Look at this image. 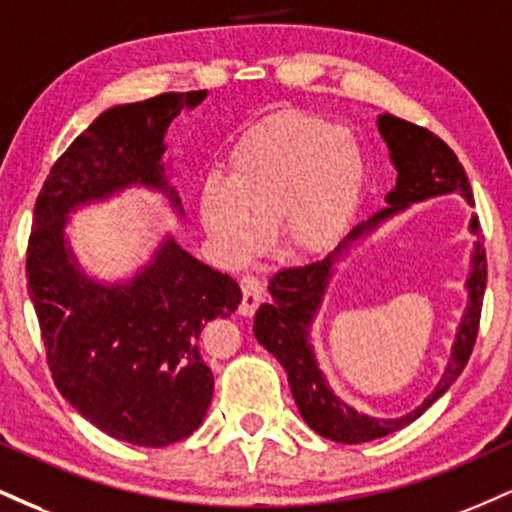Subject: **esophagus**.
Instances as JSON below:
<instances>
[{
	"mask_svg": "<svg viewBox=\"0 0 512 512\" xmlns=\"http://www.w3.org/2000/svg\"><path fill=\"white\" fill-rule=\"evenodd\" d=\"M240 293H243V298H240L238 312L243 317H248V315H252V312L257 310V307H260V303L264 300L262 281L257 279V276L245 274L243 279H240Z\"/></svg>",
	"mask_w": 512,
	"mask_h": 512,
	"instance_id": "esophagus-1",
	"label": "esophagus"
}]
</instances>
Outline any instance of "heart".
Segmentation results:
<instances>
[{
	"label": "heart",
	"instance_id": "b5f03b06",
	"mask_svg": "<svg viewBox=\"0 0 512 512\" xmlns=\"http://www.w3.org/2000/svg\"><path fill=\"white\" fill-rule=\"evenodd\" d=\"M365 186V157L341 123L281 114L252 128L229 159V183L207 181L200 219L231 262H245L279 226L291 252H315L346 231Z\"/></svg>",
	"mask_w": 512,
	"mask_h": 512
}]
</instances>
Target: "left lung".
<instances>
[{"instance_id": "left-lung-1", "label": "left lung", "mask_w": 512, "mask_h": 512, "mask_svg": "<svg viewBox=\"0 0 512 512\" xmlns=\"http://www.w3.org/2000/svg\"><path fill=\"white\" fill-rule=\"evenodd\" d=\"M377 121L379 133L384 135L386 145L391 150V162L398 171L396 188L386 195V205L389 207L381 209L369 221L355 226L348 233V238L334 252H329L324 260L305 264V267L281 269L272 279V286H269L272 303L260 305L255 315L257 341L286 369L288 384H291V393L303 420L324 439L338 443H365L398 432V429L415 422L436 398H441L443 393L451 389V384L460 377L467 360H470L474 341H477L486 288V252L477 243V248L472 252L470 279L465 283L470 303H467V312L458 326L453 357L448 362L446 372H443L439 386L420 408L398 417V420H377V417L360 415V412L348 408L326 386V379L319 372L315 353H312L310 346V324L315 319L319 303H322L331 267L343 255V250H348V245L360 238L362 233L372 231L374 226L393 217L396 212H403L412 202H422L434 195L460 193L470 205H474L472 188L463 164L458 162L455 152L443 143L439 135L417 126V123L398 119L393 114H379ZM477 226V219L472 217V233H477Z\"/></svg>"}]
</instances>
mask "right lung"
<instances>
[{"instance_id": "right-lung-1", "label": "right lung", "mask_w": 512, "mask_h": 512, "mask_svg": "<svg viewBox=\"0 0 512 512\" xmlns=\"http://www.w3.org/2000/svg\"><path fill=\"white\" fill-rule=\"evenodd\" d=\"M205 95L164 92L107 109L54 162L35 202L26 276L49 372L85 420L133 446H169L200 427L214 391L200 331L236 312L240 288L171 238L133 281L102 286L66 245V217L135 183L181 209L164 174V133Z\"/></svg>"}]
</instances>
